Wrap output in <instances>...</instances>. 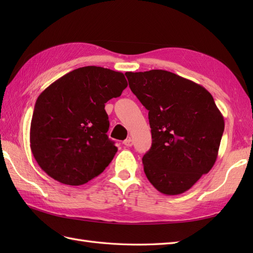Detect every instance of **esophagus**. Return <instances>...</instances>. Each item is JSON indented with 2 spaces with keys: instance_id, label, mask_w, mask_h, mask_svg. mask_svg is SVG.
<instances>
[{
  "instance_id": "esophagus-1",
  "label": "esophagus",
  "mask_w": 253,
  "mask_h": 253,
  "mask_svg": "<svg viewBox=\"0 0 253 253\" xmlns=\"http://www.w3.org/2000/svg\"><path fill=\"white\" fill-rule=\"evenodd\" d=\"M123 143H124V144H125V146H126V147H131V146H132V140H131V139H130V138H128V139H126V140H125V141H124Z\"/></svg>"
}]
</instances>
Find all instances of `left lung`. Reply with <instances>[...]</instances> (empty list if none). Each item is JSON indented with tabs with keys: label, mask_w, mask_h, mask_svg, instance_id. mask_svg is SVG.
<instances>
[{
	"label": "left lung",
	"mask_w": 253,
	"mask_h": 253,
	"mask_svg": "<svg viewBox=\"0 0 253 253\" xmlns=\"http://www.w3.org/2000/svg\"><path fill=\"white\" fill-rule=\"evenodd\" d=\"M149 111L151 149L143 155L144 174L168 196L189 190L217 159L224 117L202 85L162 69L125 74Z\"/></svg>",
	"instance_id": "left-lung-1"
}]
</instances>
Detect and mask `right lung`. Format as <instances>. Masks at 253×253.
<instances>
[{"label": "right lung", "instance_id": "1", "mask_svg": "<svg viewBox=\"0 0 253 253\" xmlns=\"http://www.w3.org/2000/svg\"><path fill=\"white\" fill-rule=\"evenodd\" d=\"M126 87L123 73L84 66L42 91L31 118L30 148L47 175L79 186L105 169L117 152L106 135L110 122L105 103Z\"/></svg>", "mask_w": 253, "mask_h": 253}]
</instances>
